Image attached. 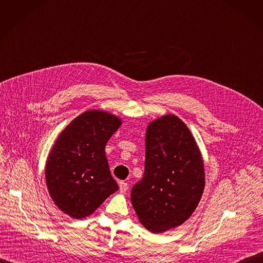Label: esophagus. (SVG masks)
<instances>
[{"instance_id": "esophagus-1", "label": "esophagus", "mask_w": 263, "mask_h": 263, "mask_svg": "<svg viewBox=\"0 0 263 263\" xmlns=\"http://www.w3.org/2000/svg\"><path fill=\"white\" fill-rule=\"evenodd\" d=\"M128 188H129V185L126 182H120L119 183V191L121 192V194H126Z\"/></svg>"}]
</instances>
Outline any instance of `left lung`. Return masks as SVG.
Wrapping results in <instances>:
<instances>
[{"label":"left lung","instance_id":"1","mask_svg":"<svg viewBox=\"0 0 263 263\" xmlns=\"http://www.w3.org/2000/svg\"><path fill=\"white\" fill-rule=\"evenodd\" d=\"M143 179L133 186L137 218L154 234L180 226L194 214L205 187L204 161L194 135L177 115L149 122Z\"/></svg>","mask_w":263,"mask_h":263}]
</instances>
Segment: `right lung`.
Masks as SVG:
<instances>
[{
  "mask_svg": "<svg viewBox=\"0 0 263 263\" xmlns=\"http://www.w3.org/2000/svg\"><path fill=\"white\" fill-rule=\"evenodd\" d=\"M122 120L102 110H89L62 130L45 165L48 194L55 205L73 219L91 216L115 191L104 152Z\"/></svg>",
  "mask_w": 263,
  "mask_h": 263,
  "instance_id": "1",
  "label": "right lung"
}]
</instances>
